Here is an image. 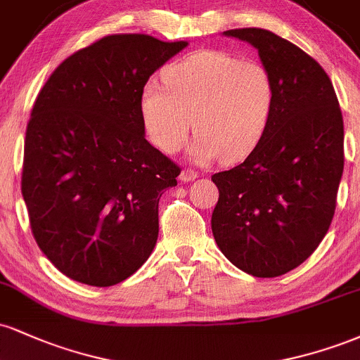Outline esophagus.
I'll use <instances>...</instances> for the list:
<instances>
[{
	"mask_svg": "<svg viewBox=\"0 0 360 360\" xmlns=\"http://www.w3.org/2000/svg\"><path fill=\"white\" fill-rule=\"evenodd\" d=\"M198 177V172L193 171V169H184L183 172H181V181H184V183H191Z\"/></svg>",
	"mask_w": 360,
	"mask_h": 360,
	"instance_id": "1",
	"label": "esophagus"
}]
</instances>
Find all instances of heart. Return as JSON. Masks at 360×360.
I'll return each instance as SVG.
<instances>
[{
  "instance_id": "1",
  "label": "heart",
  "mask_w": 360,
  "mask_h": 360,
  "mask_svg": "<svg viewBox=\"0 0 360 360\" xmlns=\"http://www.w3.org/2000/svg\"><path fill=\"white\" fill-rule=\"evenodd\" d=\"M164 86L148 82L140 98L148 139L174 154L198 134L191 154L200 162L220 155L237 162L259 146L269 127L276 86L269 69L218 51H201L172 62L162 74Z\"/></svg>"
}]
</instances>
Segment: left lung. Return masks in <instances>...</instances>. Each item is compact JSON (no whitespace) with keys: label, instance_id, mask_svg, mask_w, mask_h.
<instances>
[{"label":"left lung","instance_id":"obj_1","mask_svg":"<svg viewBox=\"0 0 360 360\" xmlns=\"http://www.w3.org/2000/svg\"><path fill=\"white\" fill-rule=\"evenodd\" d=\"M254 45L276 86L269 127L242 164L212 176V230L226 259L255 278L303 264L323 240L344 172V118L328 74L262 28L223 32Z\"/></svg>","mask_w":360,"mask_h":360}]
</instances>
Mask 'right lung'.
<instances>
[{
    "instance_id": "obj_1",
    "label": "right lung",
    "mask_w": 360,
    "mask_h": 360,
    "mask_svg": "<svg viewBox=\"0 0 360 360\" xmlns=\"http://www.w3.org/2000/svg\"><path fill=\"white\" fill-rule=\"evenodd\" d=\"M186 45L103 37L62 62L37 96L22 194L37 245L77 283H122L154 250L159 200L181 167L147 142L140 98Z\"/></svg>"
}]
</instances>
